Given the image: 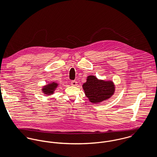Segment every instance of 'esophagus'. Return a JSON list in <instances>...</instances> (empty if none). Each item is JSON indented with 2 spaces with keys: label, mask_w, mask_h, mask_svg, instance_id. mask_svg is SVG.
Segmentation results:
<instances>
[{
  "label": "esophagus",
  "mask_w": 157,
  "mask_h": 157,
  "mask_svg": "<svg viewBox=\"0 0 157 157\" xmlns=\"http://www.w3.org/2000/svg\"><path fill=\"white\" fill-rule=\"evenodd\" d=\"M71 85L73 86H76L77 85V82L76 81L73 80V81L71 82Z\"/></svg>",
  "instance_id": "esophagus-1"
}]
</instances>
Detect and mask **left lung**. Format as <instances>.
<instances>
[{"label": "left lung", "mask_w": 157, "mask_h": 157, "mask_svg": "<svg viewBox=\"0 0 157 157\" xmlns=\"http://www.w3.org/2000/svg\"><path fill=\"white\" fill-rule=\"evenodd\" d=\"M85 95L90 102L97 104L109 99L115 93V86L112 80H104L90 75L82 85Z\"/></svg>", "instance_id": "left-lung-1"}]
</instances>
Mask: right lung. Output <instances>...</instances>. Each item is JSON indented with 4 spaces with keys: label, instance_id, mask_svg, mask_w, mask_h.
Wrapping results in <instances>:
<instances>
[{
    "label": "right lung",
    "instance_id": "right-lung-1",
    "mask_svg": "<svg viewBox=\"0 0 157 157\" xmlns=\"http://www.w3.org/2000/svg\"><path fill=\"white\" fill-rule=\"evenodd\" d=\"M59 85V83L52 82L46 84L45 86H43L42 88V92H43L46 95H51L54 94V92Z\"/></svg>",
    "mask_w": 157,
    "mask_h": 157
}]
</instances>
